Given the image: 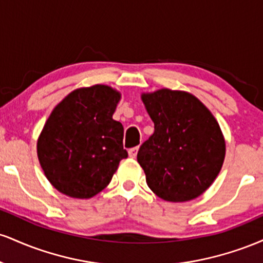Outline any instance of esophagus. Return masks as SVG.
<instances>
[{
	"label": "esophagus",
	"instance_id": "obj_1",
	"mask_svg": "<svg viewBox=\"0 0 263 263\" xmlns=\"http://www.w3.org/2000/svg\"><path fill=\"white\" fill-rule=\"evenodd\" d=\"M138 149H140V148H138V147H134V148H129L128 149V156L131 157V158H136Z\"/></svg>",
	"mask_w": 263,
	"mask_h": 263
}]
</instances>
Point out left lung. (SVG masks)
I'll use <instances>...</instances> for the list:
<instances>
[{
  "mask_svg": "<svg viewBox=\"0 0 263 263\" xmlns=\"http://www.w3.org/2000/svg\"><path fill=\"white\" fill-rule=\"evenodd\" d=\"M155 132L140 147L137 161L147 185L163 200L183 203L213 184L225 159L218 121L193 93L159 89L141 95Z\"/></svg>",
  "mask_w": 263,
  "mask_h": 263,
  "instance_id": "obj_1",
  "label": "left lung"
}]
</instances>
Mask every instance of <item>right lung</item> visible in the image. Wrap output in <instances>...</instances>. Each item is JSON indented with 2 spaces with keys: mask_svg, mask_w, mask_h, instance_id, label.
<instances>
[{
  "mask_svg": "<svg viewBox=\"0 0 263 263\" xmlns=\"http://www.w3.org/2000/svg\"><path fill=\"white\" fill-rule=\"evenodd\" d=\"M121 92L96 84L79 87L53 108L37 141L41 167L50 184L70 198L104 190L127 157L123 127L112 115Z\"/></svg>",
  "mask_w": 263,
  "mask_h": 263,
  "instance_id": "1",
  "label": "right lung"
}]
</instances>
